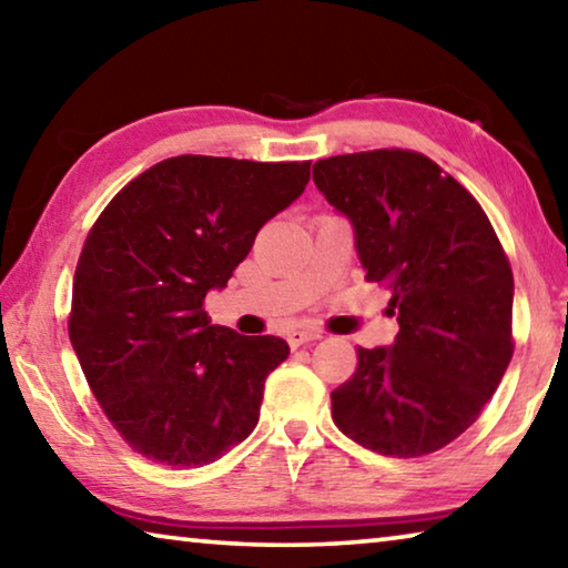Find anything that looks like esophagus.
I'll list each match as a JSON object with an SVG mask.
<instances>
[{
    "instance_id": "obj_1",
    "label": "esophagus",
    "mask_w": 568,
    "mask_h": 568,
    "mask_svg": "<svg viewBox=\"0 0 568 568\" xmlns=\"http://www.w3.org/2000/svg\"><path fill=\"white\" fill-rule=\"evenodd\" d=\"M321 338H323L321 331H291L287 333V343H291V348H301V345L321 341Z\"/></svg>"
}]
</instances>
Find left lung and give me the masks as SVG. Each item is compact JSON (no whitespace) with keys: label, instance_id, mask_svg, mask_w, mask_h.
I'll list each match as a JSON object with an SVG mask.
<instances>
[{"label":"left lung","instance_id":"1","mask_svg":"<svg viewBox=\"0 0 568 568\" xmlns=\"http://www.w3.org/2000/svg\"><path fill=\"white\" fill-rule=\"evenodd\" d=\"M313 182L400 325L393 345L358 348L353 378L331 393L335 426L383 456L434 454L478 418L514 355L504 247L470 192L418 152L318 160Z\"/></svg>","mask_w":568,"mask_h":568}]
</instances>
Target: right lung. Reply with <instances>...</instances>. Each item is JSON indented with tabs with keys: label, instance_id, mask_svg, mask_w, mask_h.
<instances>
[{
	"label": "right lung",
	"instance_id": "add662e5",
	"mask_svg": "<svg viewBox=\"0 0 568 568\" xmlns=\"http://www.w3.org/2000/svg\"><path fill=\"white\" fill-rule=\"evenodd\" d=\"M307 180L311 162L170 158L122 187L90 230L70 341L104 416L138 454L197 468L253 434L265 378L291 348L213 325L203 301Z\"/></svg>",
	"mask_w": 568,
	"mask_h": 568
}]
</instances>
